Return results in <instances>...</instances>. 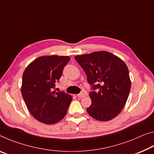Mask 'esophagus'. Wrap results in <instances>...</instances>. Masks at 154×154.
Listing matches in <instances>:
<instances>
[{"label": "esophagus", "instance_id": "1", "mask_svg": "<svg viewBox=\"0 0 154 154\" xmlns=\"http://www.w3.org/2000/svg\"><path fill=\"white\" fill-rule=\"evenodd\" d=\"M84 96H85L84 93H80V94H77V97H79V98H83V97H84Z\"/></svg>", "mask_w": 154, "mask_h": 154}]
</instances>
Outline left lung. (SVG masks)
<instances>
[{
	"label": "left lung",
	"instance_id": "obj_1",
	"mask_svg": "<svg viewBox=\"0 0 154 154\" xmlns=\"http://www.w3.org/2000/svg\"><path fill=\"white\" fill-rule=\"evenodd\" d=\"M87 75L93 91L89 96L90 116L101 121L112 120L124 108L131 89L128 68L119 57L107 51H97L75 57Z\"/></svg>",
	"mask_w": 154,
	"mask_h": 154
}]
</instances>
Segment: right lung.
<instances>
[{
	"instance_id": "add662e5",
	"label": "right lung",
	"mask_w": 154,
	"mask_h": 154,
	"mask_svg": "<svg viewBox=\"0 0 154 154\" xmlns=\"http://www.w3.org/2000/svg\"><path fill=\"white\" fill-rule=\"evenodd\" d=\"M69 61L68 56H41L24 70L21 93L29 112L41 123L55 124L67 113L72 96L52 89Z\"/></svg>"
}]
</instances>
